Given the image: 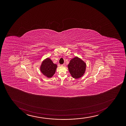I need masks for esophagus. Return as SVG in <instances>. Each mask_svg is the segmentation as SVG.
<instances>
[{
    "label": "esophagus",
    "instance_id": "obj_1",
    "mask_svg": "<svg viewBox=\"0 0 126 126\" xmlns=\"http://www.w3.org/2000/svg\"><path fill=\"white\" fill-rule=\"evenodd\" d=\"M61 66H65V64H63L62 65H61Z\"/></svg>",
    "mask_w": 126,
    "mask_h": 126
}]
</instances>
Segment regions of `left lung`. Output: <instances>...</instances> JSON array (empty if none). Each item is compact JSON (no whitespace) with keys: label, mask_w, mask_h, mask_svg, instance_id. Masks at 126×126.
<instances>
[{"label":"left lung","mask_w":126,"mask_h":126,"mask_svg":"<svg viewBox=\"0 0 126 126\" xmlns=\"http://www.w3.org/2000/svg\"><path fill=\"white\" fill-rule=\"evenodd\" d=\"M68 67L73 78L78 79L82 77L85 73L86 63L80 58L75 57L71 60Z\"/></svg>","instance_id":"obj_1"}]
</instances>
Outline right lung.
Masks as SVG:
<instances>
[{
    "instance_id": "obj_1",
    "label": "right lung",
    "mask_w": 126,
    "mask_h": 126,
    "mask_svg": "<svg viewBox=\"0 0 126 126\" xmlns=\"http://www.w3.org/2000/svg\"><path fill=\"white\" fill-rule=\"evenodd\" d=\"M57 65L53 63L49 58H47L42 61L40 66V71L44 75L50 78L55 74Z\"/></svg>"
}]
</instances>
